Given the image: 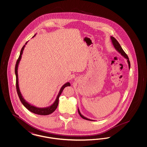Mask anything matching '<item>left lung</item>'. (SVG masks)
I'll list each match as a JSON object with an SVG mask.
<instances>
[{
  "mask_svg": "<svg viewBox=\"0 0 147 147\" xmlns=\"http://www.w3.org/2000/svg\"><path fill=\"white\" fill-rule=\"evenodd\" d=\"M110 38H111V41H112L113 46V47H115V49H116V50L117 51H118L119 53L122 56H123L124 58H125L126 59H127V62H128V64L129 69H130V67H131L130 62H129V58H128V57L127 55H126V53L124 52V51H123V49H122V47H121V45H119V42L116 40V39L115 38H114V37H112V36H111V37H110ZM78 113H79V115L80 116V117H81L82 118H83V119H86V120H89V121H94V120H92V119H88V118H86V117H84V116H83V115H82V113H81L80 112V111H79V109H78Z\"/></svg>",
  "mask_w": 147,
  "mask_h": 147,
  "instance_id": "1",
  "label": "left lung"
}]
</instances>
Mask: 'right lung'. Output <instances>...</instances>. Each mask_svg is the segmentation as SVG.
Returning a JSON list of instances; mask_svg holds the SVG:
<instances>
[{
  "label": "right lung",
  "instance_id": "1",
  "mask_svg": "<svg viewBox=\"0 0 147 147\" xmlns=\"http://www.w3.org/2000/svg\"><path fill=\"white\" fill-rule=\"evenodd\" d=\"M35 35H34L32 38L34 37H35ZM28 41L26 42L25 45H24V46L22 47V48L21 49V51H20V56L19 57V58L17 60V62L15 65V73L16 75V90L18 94V96L19 97V98L21 101V103L23 104V105L29 111H30L31 112H33L35 114L37 115H48L51 113H52V112H54L56 110L58 105V102H59V98L61 94V93L62 92L63 89L68 86H70V83L67 82L65 84H64L63 86H62V88H61L60 90L59 91V93L57 96L56 100L55 101V102H53V104L49 106V107H37L34 105H31L30 104H29L28 102L24 98H23L22 94H21V92L19 89V82H18V66H19V64L20 63V61L21 60V56L23 53V51L24 49V48L25 47V45L27 44Z\"/></svg>",
  "mask_w": 147,
  "mask_h": 147
}]
</instances>
